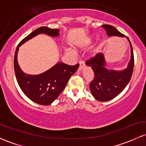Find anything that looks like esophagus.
I'll return each instance as SVG.
<instances>
[{
    "label": "esophagus",
    "instance_id": "esophagus-1",
    "mask_svg": "<svg viewBox=\"0 0 146 146\" xmlns=\"http://www.w3.org/2000/svg\"><path fill=\"white\" fill-rule=\"evenodd\" d=\"M79 64H80V66H79L78 68V71H81L82 69L84 67V62L83 61H80V62H79Z\"/></svg>",
    "mask_w": 146,
    "mask_h": 146
}]
</instances>
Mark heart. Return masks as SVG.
Here are the masks:
<instances>
[{
    "instance_id": "1",
    "label": "heart",
    "mask_w": 146,
    "mask_h": 146,
    "mask_svg": "<svg viewBox=\"0 0 146 146\" xmlns=\"http://www.w3.org/2000/svg\"><path fill=\"white\" fill-rule=\"evenodd\" d=\"M92 40V38H88V42H90ZM66 53H67L68 55H73L75 54V51H73V50H71V49H66Z\"/></svg>"
}]
</instances>
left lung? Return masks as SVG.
Masks as SVG:
<instances>
[{
  "label": "left lung",
  "mask_w": 146,
  "mask_h": 146,
  "mask_svg": "<svg viewBox=\"0 0 146 146\" xmlns=\"http://www.w3.org/2000/svg\"><path fill=\"white\" fill-rule=\"evenodd\" d=\"M102 27L106 29L108 37H125L111 25H104ZM125 38L130 46V59L125 68L121 70L108 68L102 52L86 62V64L93 69L95 75L89 85L90 92L98 101L107 102L115 98L123 91L131 79L134 67L133 50L130 40Z\"/></svg>",
  "instance_id": "obj_1"
}]
</instances>
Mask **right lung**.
<instances>
[{
  "label": "right lung",
  "instance_id": "obj_1",
  "mask_svg": "<svg viewBox=\"0 0 146 146\" xmlns=\"http://www.w3.org/2000/svg\"><path fill=\"white\" fill-rule=\"evenodd\" d=\"M60 29L41 27L25 37L16 48L14 56V71L20 88L29 100L40 105L51 104L62 93L68 80L77 71L79 64L70 66L58 62L47 71L38 75L27 74L22 71L18 62V53L21 45L39 34L53 38L60 36Z\"/></svg>",
  "mask_w": 146,
  "mask_h": 146
}]
</instances>
